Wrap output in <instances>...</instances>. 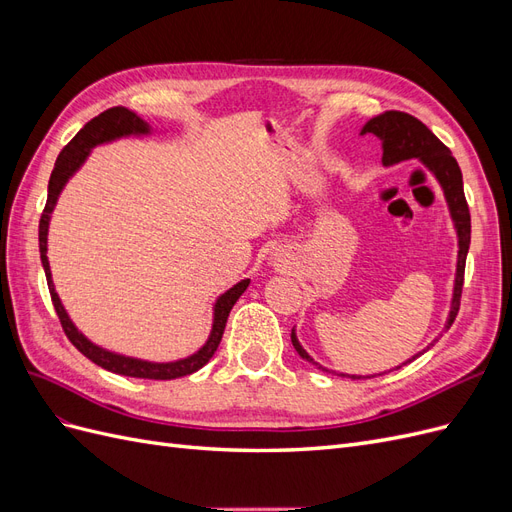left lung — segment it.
I'll list each match as a JSON object with an SVG mask.
<instances>
[{
  "mask_svg": "<svg viewBox=\"0 0 512 512\" xmlns=\"http://www.w3.org/2000/svg\"><path fill=\"white\" fill-rule=\"evenodd\" d=\"M363 134H374L378 141L382 143V166H395L399 162H408V160H418L421 162L433 179L438 181L440 190L444 194L448 215H451V222L457 235V267H455V280H453V294H451V305H448V316L444 322V331L451 327L457 312H459V299H461V288H463V271H466V258L470 250V209L466 203V194H463V177H461V168L457 160L451 156V149H448L444 143H440V138L433 134L423 121H418L416 117L408 113H399V111H386L374 119H369L365 126L359 132ZM440 337V335H438ZM438 337L433 342H438ZM292 346L299 352L303 361L316 365L322 371H329V374H335V371L322 367L316 363L312 356L307 354V350L301 346L297 329H292L290 333ZM433 342L414 354L412 359L404 361L401 365H406L414 359H418L423 352H427ZM397 365L395 369H399ZM391 371V369H389ZM386 374V371H382ZM378 374V376H382ZM342 378H374V376H350V374H337Z\"/></svg>",
  "mask_w": 512,
  "mask_h": 512,
  "instance_id": "8db88e82",
  "label": "left lung"
}]
</instances>
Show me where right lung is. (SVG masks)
<instances>
[{"instance_id":"obj_1","label":"right lung","mask_w":512,"mask_h":512,"mask_svg":"<svg viewBox=\"0 0 512 512\" xmlns=\"http://www.w3.org/2000/svg\"><path fill=\"white\" fill-rule=\"evenodd\" d=\"M153 126L149 121H145L141 115H136L134 111L126 106H115L108 108V111L100 113L98 117L91 119L89 123H85V128L76 134L72 141L61 149L59 158L55 162V168L49 179V194H46V207L42 211L40 218V230H38V241H40V260H42V269L46 275V282H49V290H51V299L55 305V312L61 320V327H64L66 335L70 342L79 348L89 361H94L96 365H100L106 371H113V374L119 376H130V378H149V380H175V378H183L190 376L194 371H198L200 367H205L211 356L218 350L222 335H224V327L232 305L239 301L241 294L250 286V280H241L232 288H228L226 292H222L218 299L213 303V322H211V331L207 342L200 346L194 354L185 356V359H177V361H168V363H156V361H145V359H136V356H126L119 354L113 350H106L98 344L91 342V339L76 329V324L72 322V318L68 316L64 303H61L59 294L55 290L53 284V275H51V265H49V226H51V218L53 211L57 207V200L64 192L66 183L79 173L81 166L87 162V158L91 156V149L98 145H106L119 141V138H141V136H151Z\"/></svg>"}]
</instances>
